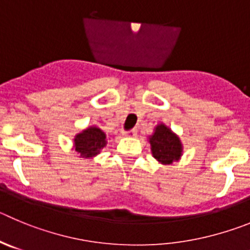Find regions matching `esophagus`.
Here are the masks:
<instances>
[{
    "label": "esophagus",
    "mask_w": 250,
    "mask_h": 250,
    "mask_svg": "<svg viewBox=\"0 0 250 250\" xmlns=\"http://www.w3.org/2000/svg\"><path fill=\"white\" fill-rule=\"evenodd\" d=\"M124 135H125V136H129V137H135L137 135V130L136 129L127 130V131H124Z\"/></svg>",
    "instance_id": "34e87169"
}]
</instances>
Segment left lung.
I'll return each instance as SVG.
<instances>
[{
	"label": "left lung",
	"mask_w": 250,
	"mask_h": 250,
	"mask_svg": "<svg viewBox=\"0 0 250 250\" xmlns=\"http://www.w3.org/2000/svg\"><path fill=\"white\" fill-rule=\"evenodd\" d=\"M151 151L153 157L162 164H172L180 159L182 152L180 139L165 125H159L150 137Z\"/></svg>",
	"instance_id": "left-lung-1"
}]
</instances>
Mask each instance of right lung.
I'll use <instances>...</instances> for the list:
<instances>
[{
  "label": "right lung",
  "instance_id": "obj_1",
  "mask_svg": "<svg viewBox=\"0 0 250 250\" xmlns=\"http://www.w3.org/2000/svg\"><path fill=\"white\" fill-rule=\"evenodd\" d=\"M75 151L82 157L95 156L106 145L105 134L98 127H89L82 134H78L74 139Z\"/></svg>",
  "mask_w": 250,
  "mask_h": 250
}]
</instances>
